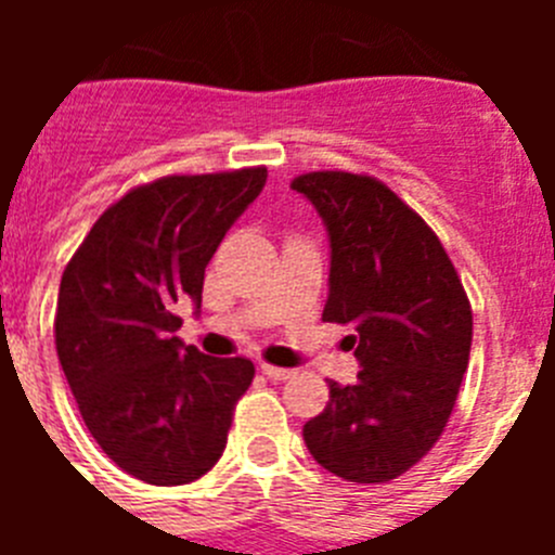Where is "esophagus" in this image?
<instances>
[{"instance_id": "esophagus-1", "label": "esophagus", "mask_w": 555, "mask_h": 555, "mask_svg": "<svg viewBox=\"0 0 555 555\" xmlns=\"http://www.w3.org/2000/svg\"><path fill=\"white\" fill-rule=\"evenodd\" d=\"M261 372L272 380H288L294 377V370H286V366H274V364H261Z\"/></svg>"}]
</instances>
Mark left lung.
<instances>
[{
  "label": "left lung",
  "instance_id": "8db88e82",
  "mask_svg": "<svg viewBox=\"0 0 555 555\" xmlns=\"http://www.w3.org/2000/svg\"><path fill=\"white\" fill-rule=\"evenodd\" d=\"M292 189L331 238L322 320L352 325L358 380L302 425L317 464L352 483L409 473L442 436L469 364L473 308L425 219L370 175L308 171Z\"/></svg>",
  "mask_w": 555,
  "mask_h": 555
}]
</instances>
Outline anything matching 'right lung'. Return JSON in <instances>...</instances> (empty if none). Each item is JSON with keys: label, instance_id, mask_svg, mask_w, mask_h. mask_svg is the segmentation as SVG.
Returning <instances> with one entry per match:
<instances>
[{"label": "right lung", "instance_id": "obj_1", "mask_svg": "<svg viewBox=\"0 0 555 555\" xmlns=\"http://www.w3.org/2000/svg\"><path fill=\"white\" fill-rule=\"evenodd\" d=\"M267 169L171 175L127 191L61 278L55 347L82 423L132 478L180 487L222 455L255 366L183 345L175 302H203L205 267L261 194Z\"/></svg>", "mask_w": 555, "mask_h": 555}]
</instances>
